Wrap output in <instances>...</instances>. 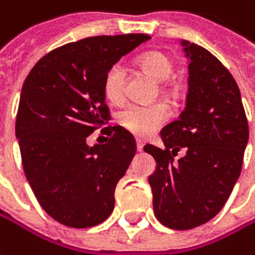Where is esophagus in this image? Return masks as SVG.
<instances>
[{
  "label": "esophagus",
  "instance_id": "1",
  "mask_svg": "<svg viewBox=\"0 0 255 255\" xmlns=\"http://www.w3.org/2000/svg\"><path fill=\"white\" fill-rule=\"evenodd\" d=\"M135 146H137V151L143 150V143H141V141L137 140V141H135Z\"/></svg>",
  "mask_w": 255,
  "mask_h": 255
}]
</instances>
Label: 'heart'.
<instances>
[{
	"label": "heart",
	"mask_w": 255,
	"mask_h": 255,
	"mask_svg": "<svg viewBox=\"0 0 255 255\" xmlns=\"http://www.w3.org/2000/svg\"><path fill=\"white\" fill-rule=\"evenodd\" d=\"M141 71L149 74L157 83H165L174 74V62L166 54L153 51L147 52L137 61ZM127 73L121 62L114 64L106 71L102 83L105 99L114 105H120L126 99ZM168 108L163 104L147 106L129 105L118 114V123L121 127L135 137H149L168 120Z\"/></svg>",
	"instance_id": "b5f03b06"
}]
</instances>
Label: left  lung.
<instances>
[{"label":"left lung","instance_id":"left-lung-1","mask_svg":"<svg viewBox=\"0 0 255 255\" xmlns=\"http://www.w3.org/2000/svg\"><path fill=\"white\" fill-rule=\"evenodd\" d=\"M181 45L190 59L185 109L162 128L165 149L146 144L144 151L157 163L149 176L156 218L185 231L213 219L231 196L243 168L248 121L228 68L203 46ZM181 148L186 154L175 161Z\"/></svg>","mask_w":255,"mask_h":255}]
</instances>
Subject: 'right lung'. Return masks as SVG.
Listing matches in <instances>:
<instances>
[{
    "mask_svg": "<svg viewBox=\"0 0 255 255\" xmlns=\"http://www.w3.org/2000/svg\"><path fill=\"white\" fill-rule=\"evenodd\" d=\"M149 39L132 33L71 42L39 59L24 80L15 120L23 169L42 209L65 226L92 228L114 210L135 140L120 126L102 128L105 144L86 140L111 118L106 71Z\"/></svg>",
    "mask_w": 255,
    "mask_h": 255,
    "instance_id": "right-lung-1",
    "label": "right lung"
}]
</instances>
